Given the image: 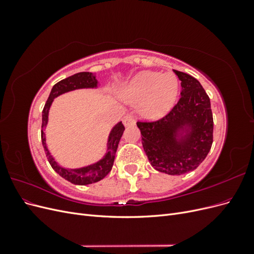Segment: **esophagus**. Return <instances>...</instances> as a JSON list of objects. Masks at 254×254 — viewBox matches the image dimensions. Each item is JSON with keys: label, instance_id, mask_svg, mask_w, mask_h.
Masks as SVG:
<instances>
[{"label": "esophagus", "instance_id": "34e87169", "mask_svg": "<svg viewBox=\"0 0 254 254\" xmlns=\"http://www.w3.org/2000/svg\"><path fill=\"white\" fill-rule=\"evenodd\" d=\"M123 124L124 126H129V125H132L134 124V119L131 114H126L124 119H123Z\"/></svg>", "mask_w": 254, "mask_h": 254}]
</instances>
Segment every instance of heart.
I'll return each mask as SVG.
<instances>
[{
  "label": "heart",
  "instance_id": "b5f03b06",
  "mask_svg": "<svg viewBox=\"0 0 254 254\" xmlns=\"http://www.w3.org/2000/svg\"><path fill=\"white\" fill-rule=\"evenodd\" d=\"M120 96L129 104H141L140 111L147 119H159L170 110L178 98L179 81L173 74L146 71L137 74Z\"/></svg>",
  "mask_w": 254,
  "mask_h": 254
}]
</instances>
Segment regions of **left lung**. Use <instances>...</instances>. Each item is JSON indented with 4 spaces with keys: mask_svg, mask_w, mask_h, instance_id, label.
<instances>
[{
    "mask_svg": "<svg viewBox=\"0 0 254 254\" xmlns=\"http://www.w3.org/2000/svg\"><path fill=\"white\" fill-rule=\"evenodd\" d=\"M181 80L179 102L163 119L137 122L149 163L158 172L179 176L196 170L213 143L210 98L196 78L174 71Z\"/></svg>",
    "mask_w": 254,
    "mask_h": 254,
    "instance_id": "8db88e82",
    "label": "left lung"
}]
</instances>
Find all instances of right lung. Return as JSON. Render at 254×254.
Here are the masks:
<instances>
[{
	"instance_id": "right-lung-1",
	"label": "right lung",
	"mask_w": 254,
	"mask_h": 254,
	"mask_svg": "<svg viewBox=\"0 0 254 254\" xmlns=\"http://www.w3.org/2000/svg\"><path fill=\"white\" fill-rule=\"evenodd\" d=\"M98 88V81L95 78V75L90 72H80L77 74H74L70 77L65 79L60 80L54 86L51 90L50 96L45 104L43 111H42V130H41V140L42 145L45 151V155L48 157L49 162L53 170L55 171L59 176L63 177L64 179L67 180L73 184H77V186H87L97 182L99 180L104 179L105 177L108 175L113 166L115 152H117L118 146L120 143L121 137L124 132L125 127L122 124V122H119L115 124L108 136V141H107V150L104 157L96 161L95 163H92L90 165L79 167V168H66L61 166L57 161H55L52 153L50 152L48 145H47V137H45L44 129L47 128L49 123V112L50 108L54 102V99L58 97L61 94L67 93L74 90L79 89H97Z\"/></svg>"
}]
</instances>
